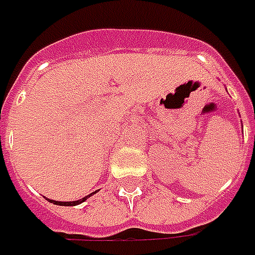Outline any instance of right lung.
I'll use <instances>...</instances> for the list:
<instances>
[{
    "label": "right lung",
    "instance_id": "right-lung-1",
    "mask_svg": "<svg viewBox=\"0 0 255 255\" xmlns=\"http://www.w3.org/2000/svg\"><path fill=\"white\" fill-rule=\"evenodd\" d=\"M96 191H93V193H91V194H88V196H85L84 199H81V200H75V201H55V200H51V199H46V200H49V203H54V204H56V206H78V204H81V203H84L85 200H88L91 196H93Z\"/></svg>",
    "mask_w": 255,
    "mask_h": 255
}]
</instances>
